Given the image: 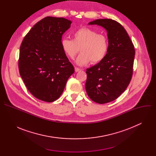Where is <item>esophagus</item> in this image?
Wrapping results in <instances>:
<instances>
[{
  "mask_svg": "<svg viewBox=\"0 0 156 156\" xmlns=\"http://www.w3.org/2000/svg\"><path fill=\"white\" fill-rule=\"evenodd\" d=\"M75 72H78L81 71V69H78V68H77V67H75Z\"/></svg>",
  "mask_w": 156,
  "mask_h": 156,
  "instance_id": "34e87169",
  "label": "esophagus"
}]
</instances>
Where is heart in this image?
Masks as SVG:
<instances>
[{
    "mask_svg": "<svg viewBox=\"0 0 156 156\" xmlns=\"http://www.w3.org/2000/svg\"><path fill=\"white\" fill-rule=\"evenodd\" d=\"M61 46L64 54L70 59H73L80 50L81 53L76 59V63L83 66L90 62L93 64L98 63L104 59L108 50V40L105 34L83 27L72 34V39H62Z\"/></svg>",
    "mask_w": 156,
    "mask_h": 156,
    "instance_id": "1",
    "label": "heart"
}]
</instances>
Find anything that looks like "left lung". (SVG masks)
<instances>
[{"label":"left lung","instance_id":"obj_1","mask_svg":"<svg viewBox=\"0 0 156 156\" xmlns=\"http://www.w3.org/2000/svg\"><path fill=\"white\" fill-rule=\"evenodd\" d=\"M104 28L108 50L103 60L86 69L85 84L90 98L105 104L118 98L129 85L133 72L135 47L125 28L115 20L98 19L89 23Z\"/></svg>","mask_w":156,"mask_h":156}]
</instances>
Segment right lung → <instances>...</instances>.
<instances>
[{
  "instance_id": "right-lung-1",
  "label": "right lung",
  "mask_w": 156,
  "mask_h": 156,
  "mask_svg": "<svg viewBox=\"0 0 156 156\" xmlns=\"http://www.w3.org/2000/svg\"><path fill=\"white\" fill-rule=\"evenodd\" d=\"M71 23L64 18L47 16L33 26L21 42L20 76L31 94L42 101H56L75 72L61 46L62 35Z\"/></svg>"
}]
</instances>
